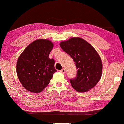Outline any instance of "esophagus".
I'll use <instances>...</instances> for the list:
<instances>
[{"label":"esophagus","instance_id":"34e87169","mask_svg":"<svg viewBox=\"0 0 124 124\" xmlns=\"http://www.w3.org/2000/svg\"><path fill=\"white\" fill-rule=\"evenodd\" d=\"M60 72L62 73V74H65V70L64 68H62V70H60Z\"/></svg>","mask_w":124,"mask_h":124}]
</instances>
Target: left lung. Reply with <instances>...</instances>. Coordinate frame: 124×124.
I'll list each match as a JSON object with an SVG mask.
<instances>
[{"mask_svg": "<svg viewBox=\"0 0 124 124\" xmlns=\"http://www.w3.org/2000/svg\"><path fill=\"white\" fill-rule=\"evenodd\" d=\"M60 46L74 60L78 69L75 78L70 79L72 87L79 93H83L95 86L101 78L102 62L94 47L79 37L62 41Z\"/></svg>", "mask_w": 124, "mask_h": 124, "instance_id": "1", "label": "left lung"}]
</instances>
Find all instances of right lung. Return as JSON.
<instances>
[{
    "instance_id": "1",
    "label": "right lung",
    "mask_w": 124,
    "mask_h": 124,
    "mask_svg": "<svg viewBox=\"0 0 124 124\" xmlns=\"http://www.w3.org/2000/svg\"><path fill=\"white\" fill-rule=\"evenodd\" d=\"M53 47V42L49 39H36L27 46L18 57V78L23 87L30 92H42L57 71L54 59L49 58Z\"/></svg>"
}]
</instances>
